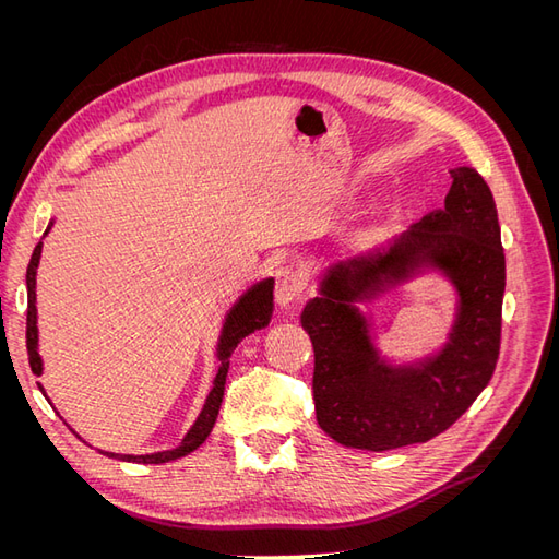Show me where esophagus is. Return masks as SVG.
I'll return each instance as SVG.
<instances>
[{
    "label": "esophagus",
    "instance_id": "34e87169",
    "mask_svg": "<svg viewBox=\"0 0 559 559\" xmlns=\"http://www.w3.org/2000/svg\"><path fill=\"white\" fill-rule=\"evenodd\" d=\"M302 292H306V275H302L300 267H284L282 273L277 275V284H275V300L280 306H292L296 302Z\"/></svg>",
    "mask_w": 559,
    "mask_h": 559
}]
</instances>
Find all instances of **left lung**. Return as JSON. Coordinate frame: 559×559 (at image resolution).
Wrapping results in <instances>:
<instances>
[{"label": "left lung", "instance_id": "left-lung-1", "mask_svg": "<svg viewBox=\"0 0 559 559\" xmlns=\"http://www.w3.org/2000/svg\"><path fill=\"white\" fill-rule=\"evenodd\" d=\"M445 210L429 212L386 249L333 265L300 314L314 349L319 427L347 448L384 452L450 429L492 380L501 347L506 259L492 191L471 167L450 170ZM441 266L461 292L451 343L419 367L382 365L362 316L369 299L417 266Z\"/></svg>", "mask_w": 559, "mask_h": 559}]
</instances>
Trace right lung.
I'll list each match as a JSON object with an SVG mask.
<instances>
[{
  "label": "right lung",
  "mask_w": 559,
  "mask_h": 559,
  "mask_svg": "<svg viewBox=\"0 0 559 559\" xmlns=\"http://www.w3.org/2000/svg\"><path fill=\"white\" fill-rule=\"evenodd\" d=\"M48 233V230H46ZM41 259V242L35 247V253H32L29 265H27V357H29V368L35 376H41V359L37 352V294H35V284H37V265ZM273 280H263L259 284H253L251 289L238 300L226 319L224 324V333L222 341H218V359H222V368H218L216 380H214V389L207 396L205 408H202L198 421L193 425V429L186 433L183 443L177 450H167V452H156V454H114L107 452L109 456H116V460L123 462H138V464H165V462H175L179 456L193 452L195 448H200L205 443V438L210 436L216 415H218V405H222L224 399V384H226V376H228V366H230V354L233 349L238 347V343L242 341L245 335L253 333L257 329L267 326L270 314H273ZM41 389V386H39ZM44 392V389H41Z\"/></svg>",
  "instance_id": "1"
}]
</instances>
